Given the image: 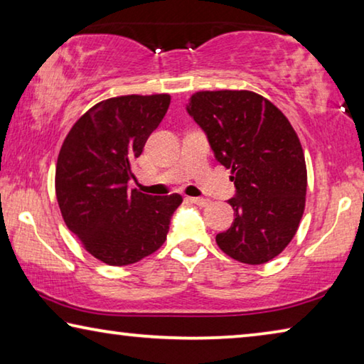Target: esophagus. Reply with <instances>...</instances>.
<instances>
[{
	"instance_id": "obj_1",
	"label": "esophagus",
	"mask_w": 364,
	"mask_h": 364,
	"mask_svg": "<svg viewBox=\"0 0 364 364\" xmlns=\"http://www.w3.org/2000/svg\"><path fill=\"white\" fill-rule=\"evenodd\" d=\"M189 202H193L196 205H200V207H205L210 204V200L205 199V197H188Z\"/></svg>"
}]
</instances>
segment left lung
I'll return each instance as SVG.
<instances>
[{
  "label": "left lung",
  "instance_id": "8db88e82",
  "mask_svg": "<svg viewBox=\"0 0 364 364\" xmlns=\"http://www.w3.org/2000/svg\"><path fill=\"white\" fill-rule=\"evenodd\" d=\"M186 110L236 186L228 200L234 221L217 234L218 247L241 263L273 260L292 241L305 210L306 165L297 133L254 91H199Z\"/></svg>",
  "mask_w": 364,
  "mask_h": 364
}]
</instances>
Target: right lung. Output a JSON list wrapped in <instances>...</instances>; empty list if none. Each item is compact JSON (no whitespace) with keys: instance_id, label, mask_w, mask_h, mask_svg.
<instances>
[{"instance_id":"right-lung-1","label":"right lung","mask_w":364,"mask_h":364,"mask_svg":"<svg viewBox=\"0 0 364 364\" xmlns=\"http://www.w3.org/2000/svg\"><path fill=\"white\" fill-rule=\"evenodd\" d=\"M168 106V95L110 97L80 117L60 147L56 196L63 218L91 255L112 267L154 254L183 202L180 194L128 188L133 160Z\"/></svg>"}]
</instances>
